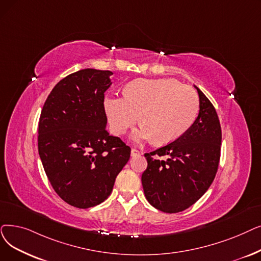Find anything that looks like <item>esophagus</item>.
<instances>
[{
  "mask_svg": "<svg viewBox=\"0 0 261 261\" xmlns=\"http://www.w3.org/2000/svg\"><path fill=\"white\" fill-rule=\"evenodd\" d=\"M139 154H140V151L138 149H134V148L131 149V156H137Z\"/></svg>",
  "mask_w": 261,
  "mask_h": 261,
  "instance_id": "obj_1",
  "label": "esophagus"
}]
</instances>
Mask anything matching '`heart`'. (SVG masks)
Wrapping results in <instances>:
<instances>
[{
    "label": "heart",
    "mask_w": 261,
    "mask_h": 261,
    "mask_svg": "<svg viewBox=\"0 0 261 261\" xmlns=\"http://www.w3.org/2000/svg\"><path fill=\"white\" fill-rule=\"evenodd\" d=\"M124 97H109L105 109L113 133L121 135L139 120L135 142L165 145L180 138L195 121L199 99L193 88L174 79H138L126 85Z\"/></svg>",
    "instance_id": "1"
}]
</instances>
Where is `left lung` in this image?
<instances>
[{"instance_id": "8db88e82", "label": "left lung", "mask_w": 261, "mask_h": 261, "mask_svg": "<svg viewBox=\"0 0 261 261\" xmlns=\"http://www.w3.org/2000/svg\"><path fill=\"white\" fill-rule=\"evenodd\" d=\"M199 96L198 115L180 138L150 153L142 175L144 194L151 206L166 213L184 211L211 186L221 154V124L209 99ZM160 156H166L162 161Z\"/></svg>"}]
</instances>
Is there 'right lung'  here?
I'll return each instance as SVG.
<instances>
[{"label":"right lung","instance_id":"obj_1","mask_svg":"<svg viewBox=\"0 0 261 261\" xmlns=\"http://www.w3.org/2000/svg\"><path fill=\"white\" fill-rule=\"evenodd\" d=\"M112 71L79 70L54 86L38 124V152L58 195L86 209L112 193L131 149L107 131L105 93Z\"/></svg>","mask_w":261,"mask_h":261}]
</instances>
